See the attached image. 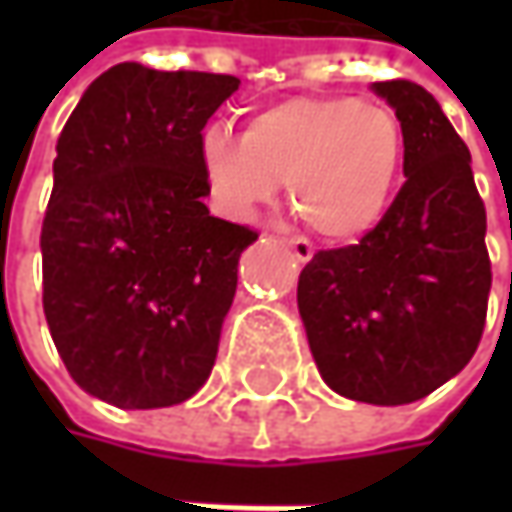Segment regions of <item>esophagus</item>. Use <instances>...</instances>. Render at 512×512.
I'll use <instances>...</instances> for the list:
<instances>
[{"instance_id": "esophagus-1", "label": "esophagus", "mask_w": 512, "mask_h": 512, "mask_svg": "<svg viewBox=\"0 0 512 512\" xmlns=\"http://www.w3.org/2000/svg\"><path fill=\"white\" fill-rule=\"evenodd\" d=\"M285 245L296 253V259H299V262H310V259H313V245H310L307 239H296V236H290V239H285Z\"/></svg>"}]
</instances>
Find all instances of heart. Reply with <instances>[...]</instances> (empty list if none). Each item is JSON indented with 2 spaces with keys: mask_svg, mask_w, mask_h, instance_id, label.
Wrapping results in <instances>:
<instances>
[{
  "mask_svg": "<svg viewBox=\"0 0 512 512\" xmlns=\"http://www.w3.org/2000/svg\"><path fill=\"white\" fill-rule=\"evenodd\" d=\"M199 159L216 205L250 219L287 182L290 207L330 242L379 225L404 168V128L390 108L347 96H293L250 116L242 139L207 128Z\"/></svg>",
  "mask_w": 512,
  "mask_h": 512,
  "instance_id": "1",
  "label": "heart"
}]
</instances>
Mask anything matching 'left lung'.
I'll use <instances>...</instances> for the list:
<instances>
[{
	"label": "left lung",
	"mask_w": 512,
	"mask_h": 512,
	"mask_svg": "<svg viewBox=\"0 0 512 512\" xmlns=\"http://www.w3.org/2000/svg\"><path fill=\"white\" fill-rule=\"evenodd\" d=\"M404 128V185L356 245L319 250L299 276V313L319 373L339 396L410 404L473 359L490 293L487 213L470 150L416 82H376Z\"/></svg>",
	"instance_id": "left-lung-1"
}]
</instances>
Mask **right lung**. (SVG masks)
I'll return each mask as SVG.
<instances>
[{
	"label": "right lung",
	"instance_id": "1",
	"mask_svg": "<svg viewBox=\"0 0 512 512\" xmlns=\"http://www.w3.org/2000/svg\"><path fill=\"white\" fill-rule=\"evenodd\" d=\"M239 79L122 62L90 82L56 142L42 305L73 382L122 410L207 382L256 230L210 216L199 142Z\"/></svg>",
	"mask_w": 512,
	"mask_h": 512
}]
</instances>
